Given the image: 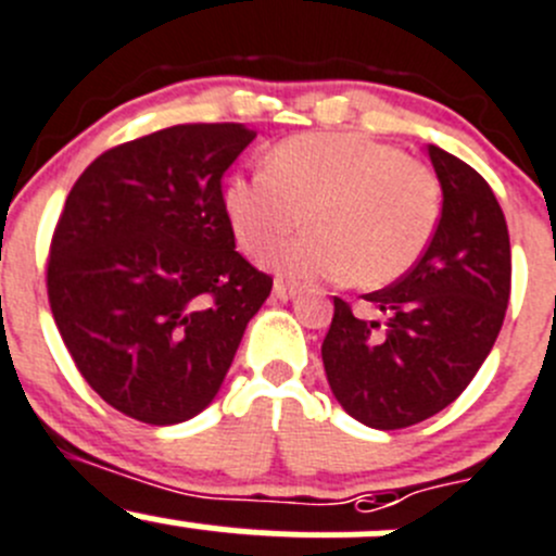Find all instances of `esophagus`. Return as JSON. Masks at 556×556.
<instances>
[{"mask_svg":"<svg viewBox=\"0 0 556 556\" xmlns=\"http://www.w3.org/2000/svg\"><path fill=\"white\" fill-rule=\"evenodd\" d=\"M295 293H299V285L295 282H288V279H277V282H274V295H277L279 301L295 299Z\"/></svg>","mask_w":556,"mask_h":556,"instance_id":"obj_1","label":"esophagus"}]
</instances>
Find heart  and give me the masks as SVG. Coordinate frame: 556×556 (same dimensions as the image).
<instances>
[{"instance_id":"obj_1","label":"heart","mask_w":556,"mask_h":556,"mask_svg":"<svg viewBox=\"0 0 556 556\" xmlns=\"http://www.w3.org/2000/svg\"><path fill=\"white\" fill-rule=\"evenodd\" d=\"M225 212L250 252L293 233L306 214L315 230L268 252V266L382 288L432 241L440 190L429 168L366 135H301L274 149L268 170L228 181Z\"/></svg>"}]
</instances>
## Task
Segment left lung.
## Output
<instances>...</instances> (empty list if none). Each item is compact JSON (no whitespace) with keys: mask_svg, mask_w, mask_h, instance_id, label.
<instances>
[{"mask_svg":"<svg viewBox=\"0 0 556 556\" xmlns=\"http://www.w3.org/2000/svg\"><path fill=\"white\" fill-rule=\"evenodd\" d=\"M427 152L443 190L427 252L402 279L364 295L382 320L333 299L320 350L344 413L386 432L427 421L470 386L510 299L508 225L492 187L440 147Z\"/></svg>","mask_w":556,"mask_h":556,"instance_id":"1","label":"left lung"}]
</instances>
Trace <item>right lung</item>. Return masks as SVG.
<instances>
[{
    "mask_svg": "<svg viewBox=\"0 0 556 556\" xmlns=\"http://www.w3.org/2000/svg\"><path fill=\"white\" fill-rule=\"evenodd\" d=\"M252 141L244 124H176L100 154L70 190L48 261L53 320L84 380L135 421L203 413L271 293L223 201Z\"/></svg>",
    "mask_w": 556,
    "mask_h": 556,
    "instance_id": "obj_1",
    "label": "right lung"
}]
</instances>
